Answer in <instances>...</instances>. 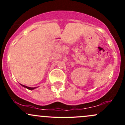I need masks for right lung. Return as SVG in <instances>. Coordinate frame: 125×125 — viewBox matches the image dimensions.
<instances>
[{"label": "right lung", "instance_id": "1", "mask_svg": "<svg viewBox=\"0 0 125 125\" xmlns=\"http://www.w3.org/2000/svg\"><path fill=\"white\" fill-rule=\"evenodd\" d=\"M22 85V86L23 87H24V88H27V89H30V90H33V89H36V87H35V88H31V87H28V86H25V85Z\"/></svg>", "mask_w": 125, "mask_h": 125}]
</instances>
